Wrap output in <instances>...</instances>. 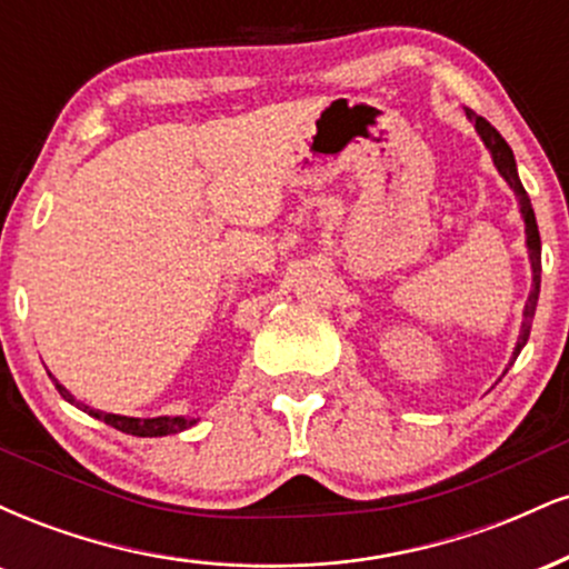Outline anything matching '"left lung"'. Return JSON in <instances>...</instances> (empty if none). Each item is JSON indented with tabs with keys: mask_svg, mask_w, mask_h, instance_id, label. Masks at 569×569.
Returning <instances> with one entry per match:
<instances>
[{
	"mask_svg": "<svg viewBox=\"0 0 569 569\" xmlns=\"http://www.w3.org/2000/svg\"><path fill=\"white\" fill-rule=\"evenodd\" d=\"M466 117L473 122L476 133H479V139L485 141L489 154H492V162H495V168H498V173L502 176V179H506V184L513 189L516 200H519V213H521V219H525L527 253H530V264H532V291H530V297H527V305H525V321H521L519 339H516V348H513V356H511V363H513L516 356H519L521 348L527 345V339H530V326H532V318H535V307H538V293H540V232H538V221H535L532 202H530V198H527L525 187H521L519 171H516V160H513L511 147H508L506 139H502L498 130L489 126L485 117L476 114L473 109L466 107ZM511 363H508V367H511Z\"/></svg>",
	"mask_w": 569,
	"mask_h": 569,
	"instance_id": "obj_1",
	"label": "left lung"
}]
</instances>
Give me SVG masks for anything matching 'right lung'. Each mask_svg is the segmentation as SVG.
<instances>
[{"mask_svg": "<svg viewBox=\"0 0 569 569\" xmlns=\"http://www.w3.org/2000/svg\"><path fill=\"white\" fill-rule=\"evenodd\" d=\"M53 377V375H50ZM56 388L58 393L67 398L69 403H74L77 409L88 411L90 417H96V420H103L107 426H112L117 430H122V433H130V436H141V439H152V436H171V433H181V430L192 428L194 422H198V417H147V420H141V417H126V415H112V411H101V409H93L88 407V403L77 401L74 396L69 393L67 388H63L61 382L56 380Z\"/></svg>", "mask_w": 569, "mask_h": 569, "instance_id": "add662e5", "label": "right lung"}]
</instances>
